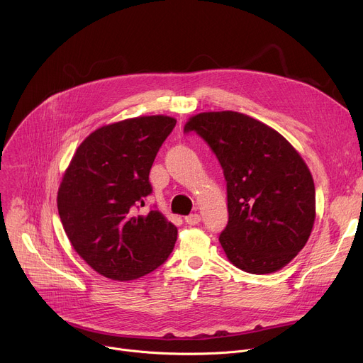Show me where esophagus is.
<instances>
[{"mask_svg": "<svg viewBox=\"0 0 363 363\" xmlns=\"http://www.w3.org/2000/svg\"><path fill=\"white\" fill-rule=\"evenodd\" d=\"M199 221H201V217H199V214H189L188 217H185V223L186 224H189V225H196V224H199Z\"/></svg>", "mask_w": 363, "mask_h": 363, "instance_id": "34e87169", "label": "esophagus"}]
</instances>
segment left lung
<instances>
[{
  "instance_id": "left-lung-1",
  "label": "left lung",
  "mask_w": 363,
  "mask_h": 363,
  "mask_svg": "<svg viewBox=\"0 0 363 363\" xmlns=\"http://www.w3.org/2000/svg\"><path fill=\"white\" fill-rule=\"evenodd\" d=\"M211 147L227 181L228 224L220 242L251 274L283 269L306 245L316 217L315 182L297 150L274 129L238 112L188 121Z\"/></svg>"
}]
</instances>
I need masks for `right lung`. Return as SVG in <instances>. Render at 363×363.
Returning <instances> with one entry per match:
<instances>
[{
	"label": "right lung",
	"instance_id": "1",
	"mask_svg": "<svg viewBox=\"0 0 363 363\" xmlns=\"http://www.w3.org/2000/svg\"><path fill=\"white\" fill-rule=\"evenodd\" d=\"M175 125L162 115L126 119L94 130L77 147L57 208L73 248L99 274L139 279L172 252L177 227L158 210L139 216V208L152 194V164Z\"/></svg>",
	"mask_w": 363,
	"mask_h": 363
}]
</instances>
